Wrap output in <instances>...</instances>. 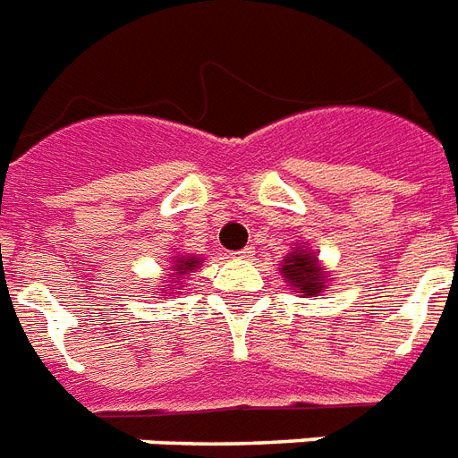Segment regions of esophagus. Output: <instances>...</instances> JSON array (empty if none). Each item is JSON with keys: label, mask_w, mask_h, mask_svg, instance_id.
I'll use <instances>...</instances> for the list:
<instances>
[{"label": "esophagus", "mask_w": 458, "mask_h": 458, "mask_svg": "<svg viewBox=\"0 0 458 458\" xmlns=\"http://www.w3.org/2000/svg\"><path fill=\"white\" fill-rule=\"evenodd\" d=\"M233 257H235V259H251V257H254V251H251V247H244V250L235 251Z\"/></svg>", "instance_id": "34e87169"}]
</instances>
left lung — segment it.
Masks as SVG:
<instances>
[{
  "label": "left lung",
  "mask_w": 458,
  "mask_h": 458,
  "mask_svg": "<svg viewBox=\"0 0 458 458\" xmlns=\"http://www.w3.org/2000/svg\"><path fill=\"white\" fill-rule=\"evenodd\" d=\"M283 278L290 287L294 290H300L301 294L306 297H311V294H320L326 293V280L327 273L326 268L318 264V257L309 250H293L283 259Z\"/></svg>",
  "instance_id": "1"
}]
</instances>
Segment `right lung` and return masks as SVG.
<instances>
[{
	"instance_id": "add662e5",
	"label": "right lung",
	"mask_w": 458,
	"mask_h": 458,
	"mask_svg": "<svg viewBox=\"0 0 458 458\" xmlns=\"http://www.w3.org/2000/svg\"><path fill=\"white\" fill-rule=\"evenodd\" d=\"M201 259L199 257H178L171 266V280L168 283H175V285H182V278L194 273L199 268ZM165 287V285H164ZM171 290H180V287H171Z\"/></svg>"
}]
</instances>
